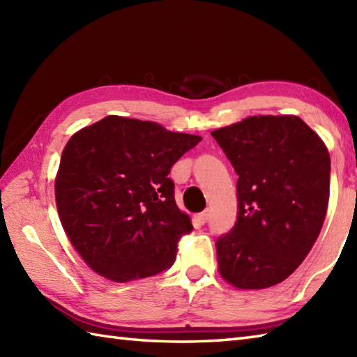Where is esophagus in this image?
Instances as JSON below:
<instances>
[{
    "instance_id": "esophagus-1",
    "label": "esophagus",
    "mask_w": 357,
    "mask_h": 357,
    "mask_svg": "<svg viewBox=\"0 0 357 357\" xmlns=\"http://www.w3.org/2000/svg\"><path fill=\"white\" fill-rule=\"evenodd\" d=\"M208 216H210V211H208V210H204L202 213H199L198 219H199V221H201L202 224H206V222L208 221Z\"/></svg>"
}]
</instances>
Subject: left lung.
<instances>
[{
	"label": "left lung",
	"mask_w": 357,
	"mask_h": 357,
	"mask_svg": "<svg viewBox=\"0 0 357 357\" xmlns=\"http://www.w3.org/2000/svg\"><path fill=\"white\" fill-rule=\"evenodd\" d=\"M238 173V219L216 241L219 275L242 290L282 282L319 236L330 153L294 115H259L211 132Z\"/></svg>",
	"instance_id": "left-lung-1"
}]
</instances>
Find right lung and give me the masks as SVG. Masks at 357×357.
<instances>
[{
  "label": "right lung",
  "instance_id": "add662e5",
  "mask_svg": "<svg viewBox=\"0 0 357 357\" xmlns=\"http://www.w3.org/2000/svg\"><path fill=\"white\" fill-rule=\"evenodd\" d=\"M201 139L110 115L66 144L55 178L58 216L95 273L130 282L172 267L193 225L176 206L169 173Z\"/></svg>",
  "mask_w": 357,
  "mask_h": 357
}]
</instances>
